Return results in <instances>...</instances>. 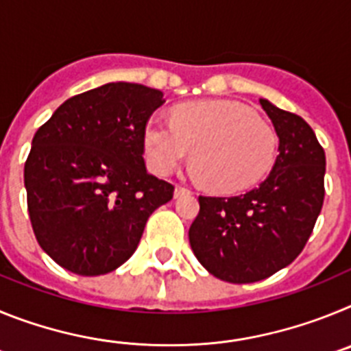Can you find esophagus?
<instances>
[{"label":"esophagus","instance_id":"esophagus-1","mask_svg":"<svg viewBox=\"0 0 351 351\" xmlns=\"http://www.w3.org/2000/svg\"><path fill=\"white\" fill-rule=\"evenodd\" d=\"M191 191L188 188H182V186H176V190H173V197H182V195H190Z\"/></svg>","mask_w":351,"mask_h":351}]
</instances>
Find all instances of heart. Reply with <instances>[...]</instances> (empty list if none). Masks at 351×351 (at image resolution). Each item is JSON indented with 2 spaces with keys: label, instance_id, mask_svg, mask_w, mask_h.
<instances>
[{
  "label": "heart",
  "instance_id": "b5f03b06",
  "mask_svg": "<svg viewBox=\"0 0 351 351\" xmlns=\"http://www.w3.org/2000/svg\"><path fill=\"white\" fill-rule=\"evenodd\" d=\"M145 161L158 176H169L193 149L191 178L223 193L262 181L278 153L276 132L253 110L234 101H193L173 110L172 119L149 117Z\"/></svg>",
  "mask_w": 351,
  "mask_h": 351
}]
</instances>
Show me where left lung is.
Masks as SVG:
<instances>
[{"label": "left lung", "instance_id": "1", "mask_svg": "<svg viewBox=\"0 0 351 351\" xmlns=\"http://www.w3.org/2000/svg\"><path fill=\"white\" fill-rule=\"evenodd\" d=\"M260 105L280 138V154L256 188L237 197H198L190 244L207 272L255 283L290 265L308 243L324 206L325 153L297 114Z\"/></svg>", "mask_w": 351, "mask_h": 351}]
</instances>
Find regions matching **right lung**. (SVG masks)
Returning a JSON list of instances; mask_svg holds the SVG:
<instances>
[{
    "instance_id": "add662e5",
    "label": "right lung",
    "mask_w": 351,
    "mask_h": 351,
    "mask_svg": "<svg viewBox=\"0 0 351 351\" xmlns=\"http://www.w3.org/2000/svg\"><path fill=\"white\" fill-rule=\"evenodd\" d=\"M165 104L160 89L108 82L71 96L40 126L24 165L33 232L58 265L79 276L116 271L173 186L145 169L142 135Z\"/></svg>"
}]
</instances>
